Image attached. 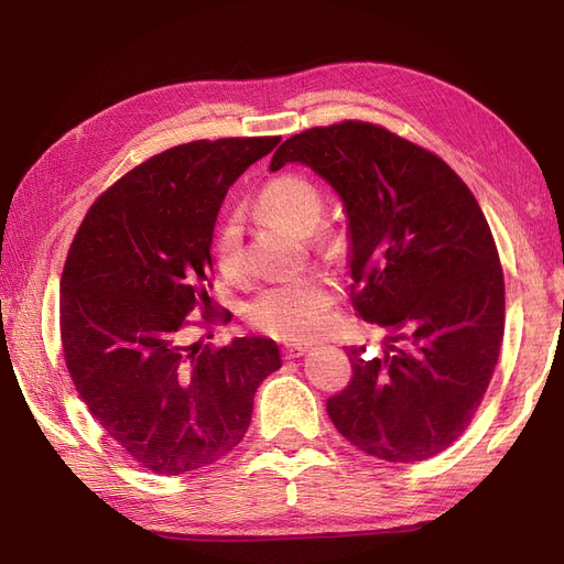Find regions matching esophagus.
I'll list each match as a JSON object with an SVG mask.
<instances>
[{"instance_id":"esophagus-1","label":"esophagus","mask_w":564,"mask_h":564,"mask_svg":"<svg viewBox=\"0 0 564 564\" xmlns=\"http://www.w3.org/2000/svg\"><path fill=\"white\" fill-rule=\"evenodd\" d=\"M305 352H308V346H284L282 348L284 360H296V357H303Z\"/></svg>"}]
</instances>
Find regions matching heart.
<instances>
[{"instance_id": "heart-1", "label": "heart", "mask_w": 564, "mask_h": 564, "mask_svg": "<svg viewBox=\"0 0 564 564\" xmlns=\"http://www.w3.org/2000/svg\"><path fill=\"white\" fill-rule=\"evenodd\" d=\"M259 209L265 218L296 235H311L324 212L319 187L299 174L272 178L259 195ZM214 253L218 270L235 280L245 272L240 220L228 218L216 232ZM332 305V286L319 275H299L268 286L249 305V322L256 329L280 340L313 338L324 324Z\"/></svg>"}]
</instances>
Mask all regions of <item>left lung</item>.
I'll use <instances>...</instances> for the list:
<instances>
[{
	"instance_id": "8db88e82",
	"label": "left lung",
	"mask_w": 564,
	"mask_h": 564,
	"mask_svg": "<svg viewBox=\"0 0 564 564\" xmlns=\"http://www.w3.org/2000/svg\"><path fill=\"white\" fill-rule=\"evenodd\" d=\"M303 164L346 212L357 315L392 334L350 346L352 381L327 400L360 452L416 464L480 406L503 338V272L480 204L433 152L383 127L340 122L284 141L270 172Z\"/></svg>"
}]
</instances>
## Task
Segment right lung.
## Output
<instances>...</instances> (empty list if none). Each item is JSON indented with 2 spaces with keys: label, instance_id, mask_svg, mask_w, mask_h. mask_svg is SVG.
<instances>
[{
  "label": "right lung",
  "instance_id": "obj_1",
  "mask_svg": "<svg viewBox=\"0 0 564 564\" xmlns=\"http://www.w3.org/2000/svg\"><path fill=\"white\" fill-rule=\"evenodd\" d=\"M280 143L195 141L135 166L84 216L61 278L65 365L91 416L141 466L183 475L245 437L253 392L282 367L272 338L187 344L212 313L214 228L228 187Z\"/></svg>",
  "mask_w": 564,
  "mask_h": 564
}]
</instances>
